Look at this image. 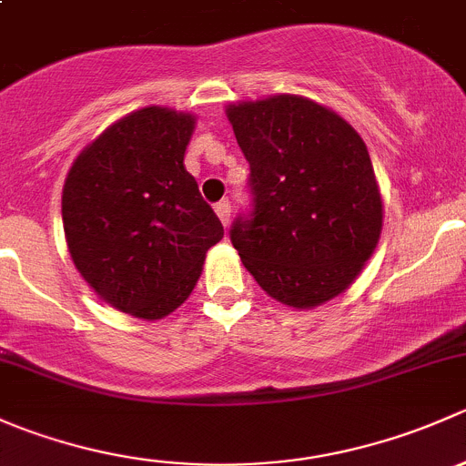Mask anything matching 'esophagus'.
I'll use <instances>...</instances> for the list:
<instances>
[{"label": "esophagus", "mask_w": 466, "mask_h": 466, "mask_svg": "<svg viewBox=\"0 0 466 466\" xmlns=\"http://www.w3.org/2000/svg\"><path fill=\"white\" fill-rule=\"evenodd\" d=\"M214 211H216V216H218L220 223H223L225 228H228V223H229V211H232V209H229L228 200H220V203L214 207Z\"/></svg>", "instance_id": "34e87169"}]
</instances>
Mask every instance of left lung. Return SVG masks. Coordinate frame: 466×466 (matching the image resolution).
<instances>
[{"label":"left lung","mask_w":466,"mask_h":466,"mask_svg":"<svg viewBox=\"0 0 466 466\" xmlns=\"http://www.w3.org/2000/svg\"><path fill=\"white\" fill-rule=\"evenodd\" d=\"M250 162L255 211L232 225L246 270L277 302L316 309L345 293L374 255L383 198L363 137L299 94L225 107Z\"/></svg>","instance_id":"left-lung-1"}]
</instances>
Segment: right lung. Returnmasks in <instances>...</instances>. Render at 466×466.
Masks as SVG:
<instances>
[{"mask_svg": "<svg viewBox=\"0 0 466 466\" xmlns=\"http://www.w3.org/2000/svg\"><path fill=\"white\" fill-rule=\"evenodd\" d=\"M191 112L148 106L107 126L65 177L74 266L106 304L162 320L189 298L223 225L185 168Z\"/></svg>", "mask_w": 466, "mask_h": 466, "instance_id": "1", "label": "right lung"}]
</instances>
